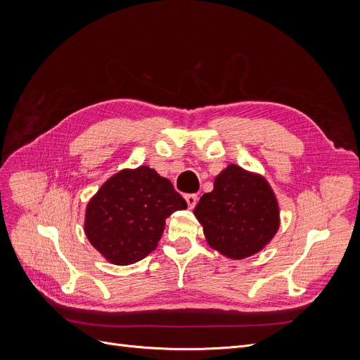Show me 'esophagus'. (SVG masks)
I'll use <instances>...</instances> for the list:
<instances>
[{
    "label": "esophagus",
    "instance_id": "obj_1",
    "mask_svg": "<svg viewBox=\"0 0 360 360\" xmlns=\"http://www.w3.org/2000/svg\"><path fill=\"white\" fill-rule=\"evenodd\" d=\"M184 200H186L189 209H193V207L197 205V202H198V197H197V195H195V193H188V195H184Z\"/></svg>",
    "mask_w": 360,
    "mask_h": 360
}]
</instances>
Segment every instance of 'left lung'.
<instances>
[{"label":"left lung","instance_id":"left-lung-1","mask_svg":"<svg viewBox=\"0 0 360 360\" xmlns=\"http://www.w3.org/2000/svg\"><path fill=\"white\" fill-rule=\"evenodd\" d=\"M193 214L209 246L230 259L258 254L281 225L278 198L269 181L236 163L217 174L213 191L202 195Z\"/></svg>","mask_w":360,"mask_h":360}]
</instances>
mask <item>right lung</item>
Returning a JSON list of instances; mask_svg holds the SVG:
<instances>
[{"label": "right lung", "mask_w": 360, "mask_h": 360, "mask_svg": "<svg viewBox=\"0 0 360 360\" xmlns=\"http://www.w3.org/2000/svg\"><path fill=\"white\" fill-rule=\"evenodd\" d=\"M188 204L172 183L147 165L108 179L85 207L84 233L115 266H129L158 248L165 219Z\"/></svg>", "instance_id": "1"}]
</instances>
